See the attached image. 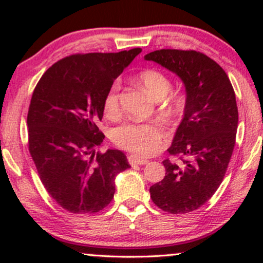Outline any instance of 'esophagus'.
<instances>
[{"label": "esophagus", "mask_w": 263, "mask_h": 263, "mask_svg": "<svg viewBox=\"0 0 263 263\" xmlns=\"http://www.w3.org/2000/svg\"><path fill=\"white\" fill-rule=\"evenodd\" d=\"M128 162L131 165H136V164H146V163H148L147 159H143V158H140V157H136V156H128Z\"/></svg>", "instance_id": "obj_1"}]
</instances>
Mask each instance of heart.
<instances>
[{
  "mask_svg": "<svg viewBox=\"0 0 263 263\" xmlns=\"http://www.w3.org/2000/svg\"><path fill=\"white\" fill-rule=\"evenodd\" d=\"M138 81L143 89L155 100L164 99V111L170 117L182 116L185 110L186 99L183 93H168L172 91V81L162 71L147 69L138 75ZM120 81H114L108 87L104 98V112L108 117L116 116L120 112ZM163 128L159 123H135L125 122L111 131V140L120 148L128 151L141 157L155 155L161 147L163 140Z\"/></svg>",
  "mask_w": 263,
  "mask_h": 263,
  "instance_id": "1",
  "label": "heart"
}]
</instances>
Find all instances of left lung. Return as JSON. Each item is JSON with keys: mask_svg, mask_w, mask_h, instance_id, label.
I'll return each instance as SVG.
<instances>
[{"mask_svg": "<svg viewBox=\"0 0 263 263\" xmlns=\"http://www.w3.org/2000/svg\"><path fill=\"white\" fill-rule=\"evenodd\" d=\"M173 71L185 86L186 104L165 176L149 188L157 206L171 214L197 210L213 197L224 179L236 140L238 112L228 74L215 60L197 50L161 49L144 55Z\"/></svg>", "mask_w": 263, "mask_h": 263, "instance_id": "left-lung-1", "label": "left lung"}]
</instances>
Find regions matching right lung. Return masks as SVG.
Returning a JSON list of instances; mask_svg holds the SVG:
<instances>
[{"label":"right lung","instance_id":"1","mask_svg":"<svg viewBox=\"0 0 263 263\" xmlns=\"http://www.w3.org/2000/svg\"><path fill=\"white\" fill-rule=\"evenodd\" d=\"M141 48L65 57L39 79L29 105L28 148L45 190L73 214L98 213L115 194V177L127 170L119 149L95 153L104 98Z\"/></svg>","mask_w":263,"mask_h":263}]
</instances>
